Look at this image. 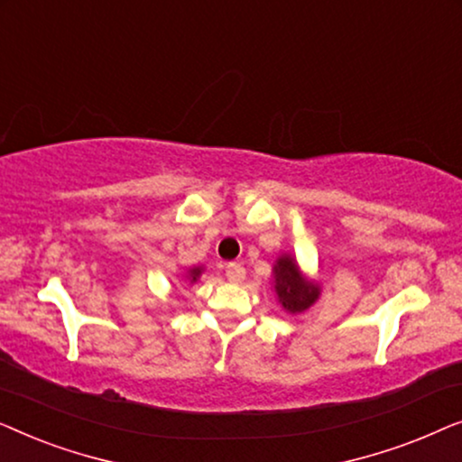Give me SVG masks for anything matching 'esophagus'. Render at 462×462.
Instances as JSON below:
<instances>
[{"mask_svg":"<svg viewBox=\"0 0 462 462\" xmlns=\"http://www.w3.org/2000/svg\"><path fill=\"white\" fill-rule=\"evenodd\" d=\"M225 275H226V280L233 282V283H242L245 280V269L242 267V264L231 263V264H226Z\"/></svg>","mask_w":462,"mask_h":462,"instance_id":"obj_1","label":"esophagus"}]
</instances>
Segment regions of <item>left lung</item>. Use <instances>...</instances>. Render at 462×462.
I'll use <instances>...</instances> for the list:
<instances>
[{
	"label": "left lung",
	"instance_id": "8db88e82",
	"mask_svg": "<svg viewBox=\"0 0 462 462\" xmlns=\"http://www.w3.org/2000/svg\"><path fill=\"white\" fill-rule=\"evenodd\" d=\"M271 290L275 292V299L283 311L290 315L307 311L321 296L319 280L309 277L290 252H282L275 258L273 271H271Z\"/></svg>",
	"mask_w": 462,
	"mask_h": 462
}]
</instances>
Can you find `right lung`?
<instances>
[{
	"instance_id": "1",
	"label": "right lung",
	"mask_w": 462,
	"mask_h": 462,
	"mask_svg": "<svg viewBox=\"0 0 462 462\" xmlns=\"http://www.w3.org/2000/svg\"><path fill=\"white\" fill-rule=\"evenodd\" d=\"M201 273H204V267H201V264H199V267H189L185 271V275H182V280L189 282V283H195V282H199Z\"/></svg>"
}]
</instances>
